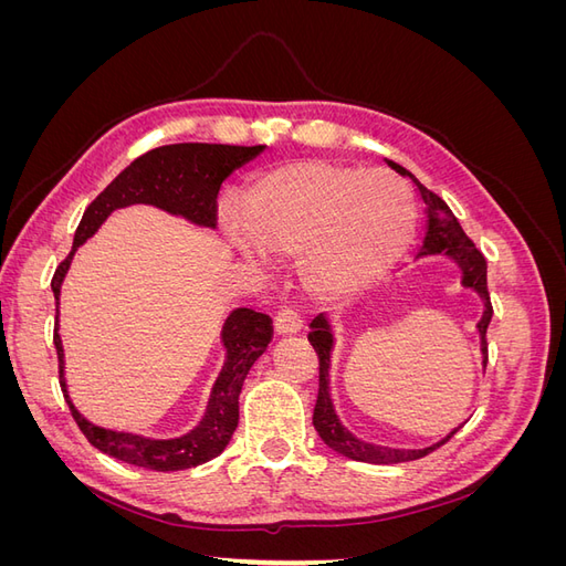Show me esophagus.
Returning <instances> with one entry per match:
<instances>
[{
	"label": "esophagus",
	"mask_w": 566,
	"mask_h": 566,
	"mask_svg": "<svg viewBox=\"0 0 566 566\" xmlns=\"http://www.w3.org/2000/svg\"><path fill=\"white\" fill-rule=\"evenodd\" d=\"M273 331H276V335H295L302 331V318L297 316V312L285 306V310H281L276 318H273Z\"/></svg>",
	"instance_id": "1"
}]
</instances>
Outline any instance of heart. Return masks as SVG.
Segmentation results:
<instances>
[{
    "label": "heart",
    "instance_id": "b5f03b06",
    "mask_svg": "<svg viewBox=\"0 0 566 566\" xmlns=\"http://www.w3.org/2000/svg\"><path fill=\"white\" fill-rule=\"evenodd\" d=\"M418 210L410 188L385 169L295 160L256 177L241 214L221 217L229 245L254 266L293 256L304 293L345 302L366 293L413 245Z\"/></svg>",
    "mask_w": 566,
    "mask_h": 566
}]
</instances>
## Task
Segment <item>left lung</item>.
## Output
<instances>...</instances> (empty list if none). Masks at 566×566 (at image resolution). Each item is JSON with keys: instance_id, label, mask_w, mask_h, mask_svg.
<instances>
[{"instance_id": "left-lung-1", "label": "left lung", "mask_w": 566, "mask_h": 566, "mask_svg": "<svg viewBox=\"0 0 566 566\" xmlns=\"http://www.w3.org/2000/svg\"><path fill=\"white\" fill-rule=\"evenodd\" d=\"M387 165L394 169V172L413 181L416 191L424 205V241L422 248L418 250L416 260H422V256H447L451 260L458 271H460V285L472 290V293L479 295V300L484 302V314L476 323V333H479V349H482V364L486 368L489 354H486V328L491 323L493 310H491V300H489V287H486V260L484 254L474 248V243L462 231L458 224V219L449 210V205L443 202L439 196H434L430 188H424L413 175L408 172L406 167L397 165L394 160H387ZM310 342L318 356V399L314 408V427L318 437L325 441V447H331L339 455L358 460V462H373V465H397V462H408V460H418L427 453H432L439 449L441 443H447L460 427H455L453 432H449L441 441L432 443V447L424 449H391V447H380V443H370L358 439L352 434L345 424H342L339 416L335 413V406L331 399V352L335 345V335H333V325L331 318L325 314H318L310 323Z\"/></svg>"}]
</instances>
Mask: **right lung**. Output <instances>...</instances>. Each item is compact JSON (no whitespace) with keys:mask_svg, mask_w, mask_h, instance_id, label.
Returning <instances> with one entry per match:
<instances>
[{"mask_svg":"<svg viewBox=\"0 0 566 566\" xmlns=\"http://www.w3.org/2000/svg\"><path fill=\"white\" fill-rule=\"evenodd\" d=\"M266 146H229V144H172L144 153L129 167H125L104 191L96 196L82 214L75 231L71 254L51 279V290L56 297V328L54 345L59 354V378L63 397L71 406V413L92 447L136 468L156 472H177L202 465L229 447L238 427V397L252 364L269 347L273 328L266 314L238 306L224 325H221V347H224V366H221L212 385L208 408L202 420L175 439H153L134 432H117L108 427L94 424L84 418L67 394L65 382V354L59 335V300L61 285L80 245L101 229V224L115 212L129 205H153L172 217H181L202 229L217 227V193L227 177L238 167L254 160Z\"/></svg>","mask_w":566,"mask_h":566,"instance_id":"right-lung-1","label":"right lung"}]
</instances>
